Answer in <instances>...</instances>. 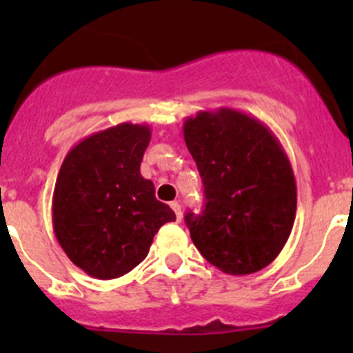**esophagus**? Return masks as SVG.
<instances>
[{
    "mask_svg": "<svg viewBox=\"0 0 353 353\" xmlns=\"http://www.w3.org/2000/svg\"><path fill=\"white\" fill-rule=\"evenodd\" d=\"M170 208H172L174 213H176L177 222H181V219H183V213H181V205H179V203L172 201V203H170Z\"/></svg>",
    "mask_w": 353,
    "mask_h": 353,
    "instance_id": "1",
    "label": "esophagus"
}]
</instances>
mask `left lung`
I'll use <instances>...</instances> for the list:
<instances>
[{"instance_id": "left-lung-1", "label": "left lung", "mask_w": 353, "mask_h": 353, "mask_svg": "<svg viewBox=\"0 0 353 353\" xmlns=\"http://www.w3.org/2000/svg\"><path fill=\"white\" fill-rule=\"evenodd\" d=\"M184 141L203 181L205 208L186 213L203 258L229 275L268 266L285 245L297 210L290 160L275 134L241 110H201Z\"/></svg>"}]
</instances>
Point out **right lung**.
<instances>
[{"label": "right lung", "mask_w": 353, "mask_h": 353, "mask_svg": "<svg viewBox=\"0 0 353 353\" xmlns=\"http://www.w3.org/2000/svg\"><path fill=\"white\" fill-rule=\"evenodd\" d=\"M148 124L121 123L90 134L63 160L52 194L56 239L73 265L99 280L126 275L147 258L176 213L140 174Z\"/></svg>", "instance_id": "add662e5"}]
</instances>
